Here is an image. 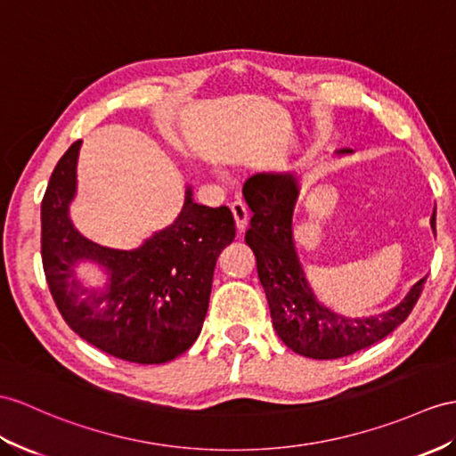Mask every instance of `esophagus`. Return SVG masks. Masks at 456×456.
Listing matches in <instances>:
<instances>
[{
    "label": "esophagus",
    "instance_id": "1",
    "mask_svg": "<svg viewBox=\"0 0 456 456\" xmlns=\"http://www.w3.org/2000/svg\"><path fill=\"white\" fill-rule=\"evenodd\" d=\"M230 208H232V216H234L238 232H243V230H246V226H248V220H249L248 207L243 205L241 201H234Z\"/></svg>",
    "mask_w": 456,
    "mask_h": 456
}]
</instances>
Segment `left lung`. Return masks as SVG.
<instances>
[{"mask_svg":"<svg viewBox=\"0 0 456 456\" xmlns=\"http://www.w3.org/2000/svg\"><path fill=\"white\" fill-rule=\"evenodd\" d=\"M340 154L352 151H338ZM299 193L294 174H255L243 183L251 210L246 243L255 253L257 274L276 335L296 354L315 360H337L371 346L406 321L424 290L418 281L391 312L352 319L321 305L307 286L292 238V215ZM436 232V210L431 216Z\"/></svg>","mask_w":456,"mask_h":456,"instance_id":"left-lung-1","label":"left lung"}]
</instances>
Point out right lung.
<instances>
[{"mask_svg": "<svg viewBox=\"0 0 456 456\" xmlns=\"http://www.w3.org/2000/svg\"><path fill=\"white\" fill-rule=\"evenodd\" d=\"M79 149L81 141H75L55 164L42 199V265L53 302L77 335L110 356L170 362L201 332L216 259L236 238L234 216L228 207L193 203L187 187L180 216L141 248L98 246L69 220ZM79 260L105 266L109 284L102 291H86L76 281Z\"/></svg>", "mask_w": 456, "mask_h": 456, "instance_id": "1", "label": "right lung"}]
</instances>
